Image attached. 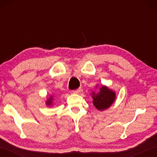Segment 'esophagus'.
Listing matches in <instances>:
<instances>
[{
    "label": "esophagus",
    "mask_w": 157,
    "mask_h": 157,
    "mask_svg": "<svg viewBox=\"0 0 157 157\" xmlns=\"http://www.w3.org/2000/svg\"><path fill=\"white\" fill-rule=\"evenodd\" d=\"M80 91H81V89L79 88V89H77L75 90H73V94H79V93L80 92Z\"/></svg>",
    "instance_id": "1"
}]
</instances>
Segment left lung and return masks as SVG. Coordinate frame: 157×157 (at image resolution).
Returning a JSON list of instances; mask_svg holds the SVG:
<instances>
[{
  "instance_id": "8db88e82",
  "label": "left lung",
  "mask_w": 157,
  "mask_h": 157,
  "mask_svg": "<svg viewBox=\"0 0 157 157\" xmlns=\"http://www.w3.org/2000/svg\"><path fill=\"white\" fill-rule=\"evenodd\" d=\"M116 98V94L106 86H102L98 94L93 93V103L98 110H104L113 104Z\"/></svg>"
}]
</instances>
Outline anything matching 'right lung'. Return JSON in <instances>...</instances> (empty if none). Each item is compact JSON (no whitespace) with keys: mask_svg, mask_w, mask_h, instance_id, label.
<instances>
[{"mask_svg":"<svg viewBox=\"0 0 157 157\" xmlns=\"http://www.w3.org/2000/svg\"><path fill=\"white\" fill-rule=\"evenodd\" d=\"M52 97L51 96L50 97L48 100V101L46 102V103H47V105H51V104H52Z\"/></svg>","mask_w":157,"mask_h":157,"instance_id":"obj_1","label":"right lung"}]
</instances>
